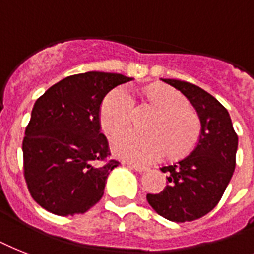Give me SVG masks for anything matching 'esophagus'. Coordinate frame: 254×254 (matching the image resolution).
Listing matches in <instances>:
<instances>
[{
    "instance_id": "esophagus-1",
    "label": "esophagus",
    "mask_w": 254,
    "mask_h": 254,
    "mask_svg": "<svg viewBox=\"0 0 254 254\" xmlns=\"http://www.w3.org/2000/svg\"><path fill=\"white\" fill-rule=\"evenodd\" d=\"M127 166L129 168H133V170L138 171V172H143V171H147L148 168L145 166H138V164H131V163H127Z\"/></svg>"
}]
</instances>
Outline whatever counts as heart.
<instances>
[{"instance_id":"obj_1","label":"heart","mask_w":254,"mask_h":254,"mask_svg":"<svg viewBox=\"0 0 254 254\" xmlns=\"http://www.w3.org/2000/svg\"><path fill=\"white\" fill-rule=\"evenodd\" d=\"M146 99L159 113L152 124V134L127 130L112 138L115 155L138 164L154 162L168 150L171 156L189 151L201 133L198 115L189 107L187 99L168 87L154 86L146 90ZM134 100L125 87H117L103 100L100 123L109 134L127 129L131 124Z\"/></svg>"}]
</instances>
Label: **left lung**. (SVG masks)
<instances>
[{"label":"left lung","instance_id":"1","mask_svg":"<svg viewBox=\"0 0 254 254\" xmlns=\"http://www.w3.org/2000/svg\"><path fill=\"white\" fill-rule=\"evenodd\" d=\"M184 95L197 111L201 133L185 158L162 167L167 175L160 193L146 195L156 213L172 222L199 219L218 205L236 166L238 134L230 113L213 95L189 82L162 79Z\"/></svg>","mask_w":254,"mask_h":254}]
</instances>
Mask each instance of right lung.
<instances>
[{"mask_svg":"<svg viewBox=\"0 0 254 254\" xmlns=\"http://www.w3.org/2000/svg\"><path fill=\"white\" fill-rule=\"evenodd\" d=\"M133 78L87 71L64 78L35 102L24 131V179L31 195L56 215L83 214L104 194L109 172L100 131V106L111 90Z\"/></svg>","mask_w":254,"mask_h":254,"instance_id":"1","label":"right lung"}]
</instances>
